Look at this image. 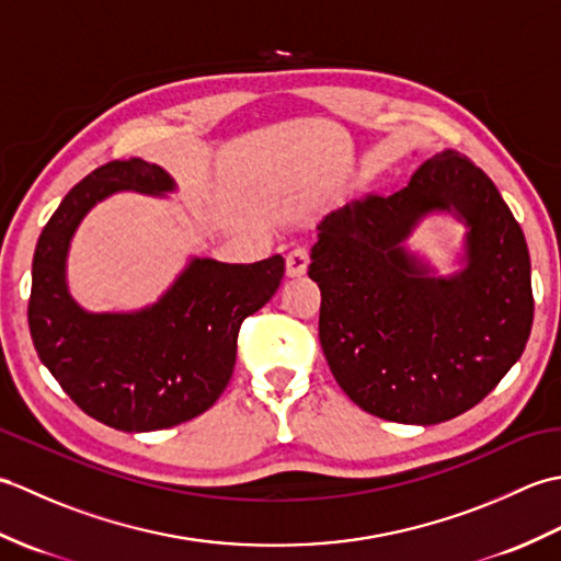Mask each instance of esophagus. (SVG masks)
Returning <instances> with one entry per match:
<instances>
[{
	"instance_id": "34e87169",
	"label": "esophagus",
	"mask_w": 561,
	"mask_h": 561,
	"mask_svg": "<svg viewBox=\"0 0 561 561\" xmlns=\"http://www.w3.org/2000/svg\"><path fill=\"white\" fill-rule=\"evenodd\" d=\"M308 262H311V257H308L306 248L289 250L287 253V277H301V274H306V270H308Z\"/></svg>"
}]
</instances>
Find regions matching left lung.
<instances>
[{
    "label": "left lung",
    "instance_id": "8db88e82",
    "mask_svg": "<svg viewBox=\"0 0 561 561\" xmlns=\"http://www.w3.org/2000/svg\"><path fill=\"white\" fill-rule=\"evenodd\" d=\"M438 210L469 229L463 270L448 278L403 248ZM318 231L308 277L320 287V347L368 414L422 426L453 420L520 359L533 328L526 236L468 157L440 151L408 187L354 199Z\"/></svg>",
    "mask_w": 561,
    "mask_h": 561
}]
</instances>
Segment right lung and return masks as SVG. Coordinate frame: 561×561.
Instances as JSON below:
<instances>
[{
    "label": "right lung",
    "instance_id": "1",
    "mask_svg": "<svg viewBox=\"0 0 561 561\" xmlns=\"http://www.w3.org/2000/svg\"><path fill=\"white\" fill-rule=\"evenodd\" d=\"M173 193L161 165L111 161L83 178L45 224L33 255L28 328L41 362L93 420L121 432H157L209 410L236 364L241 323L284 277V257L229 265L193 257L157 304L89 313L71 299L67 255L81 219L115 193Z\"/></svg>",
    "mask_w": 561,
    "mask_h": 561
}]
</instances>
